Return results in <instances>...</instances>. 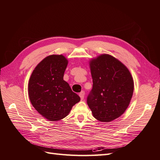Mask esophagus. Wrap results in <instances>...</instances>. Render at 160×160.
Segmentation results:
<instances>
[{"instance_id":"1","label":"esophagus","mask_w":160,"mask_h":160,"mask_svg":"<svg viewBox=\"0 0 160 160\" xmlns=\"http://www.w3.org/2000/svg\"><path fill=\"white\" fill-rule=\"evenodd\" d=\"M79 96L80 97L81 100H83L84 99V91H81L79 94Z\"/></svg>"}]
</instances>
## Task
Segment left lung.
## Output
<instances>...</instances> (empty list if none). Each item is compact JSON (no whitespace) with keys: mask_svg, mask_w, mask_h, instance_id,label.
<instances>
[{"mask_svg":"<svg viewBox=\"0 0 160 160\" xmlns=\"http://www.w3.org/2000/svg\"><path fill=\"white\" fill-rule=\"evenodd\" d=\"M90 68L93 84L87 104L97 120L113 121L128 107L134 91L132 77L124 64L108 54L92 59Z\"/></svg>","mask_w":160,"mask_h":160,"instance_id":"obj_1","label":"left lung"}]
</instances>
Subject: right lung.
<instances>
[{
    "label": "right lung",
    "mask_w": 160,
    "mask_h": 160,
    "mask_svg": "<svg viewBox=\"0 0 160 160\" xmlns=\"http://www.w3.org/2000/svg\"><path fill=\"white\" fill-rule=\"evenodd\" d=\"M68 63L62 55H49L37 65L30 76L28 94L31 103L48 120L63 119L80 101L63 80Z\"/></svg>",
    "instance_id": "right-lung-1"
}]
</instances>
